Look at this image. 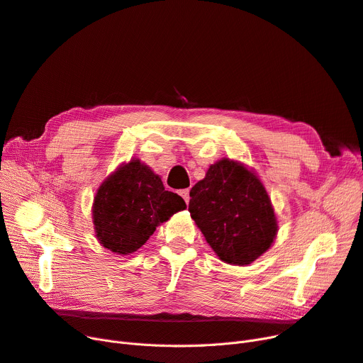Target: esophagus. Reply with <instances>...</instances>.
Here are the masks:
<instances>
[{"label":"esophagus","mask_w":363,"mask_h":363,"mask_svg":"<svg viewBox=\"0 0 363 363\" xmlns=\"http://www.w3.org/2000/svg\"><path fill=\"white\" fill-rule=\"evenodd\" d=\"M179 196L185 200V203H186V204L189 203V189H181V191H179Z\"/></svg>","instance_id":"34e87169"}]
</instances>
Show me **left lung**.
I'll use <instances>...</instances> for the list:
<instances>
[{"label": "left lung", "instance_id": "1", "mask_svg": "<svg viewBox=\"0 0 363 363\" xmlns=\"http://www.w3.org/2000/svg\"><path fill=\"white\" fill-rule=\"evenodd\" d=\"M189 197L191 218L222 262L250 264L269 250L278 222L271 199L253 170L222 159L211 164Z\"/></svg>", "mask_w": 363, "mask_h": 363}]
</instances>
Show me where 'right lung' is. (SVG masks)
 Segmentation results:
<instances>
[{
  "label": "right lung",
  "instance_id": "obj_1",
  "mask_svg": "<svg viewBox=\"0 0 363 363\" xmlns=\"http://www.w3.org/2000/svg\"><path fill=\"white\" fill-rule=\"evenodd\" d=\"M186 207L166 191L159 175L138 159L119 166L100 185L92 204L95 237L116 255L137 252L156 228Z\"/></svg>",
  "mask_w": 363,
  "mask_h": 363
}]
</instances>
